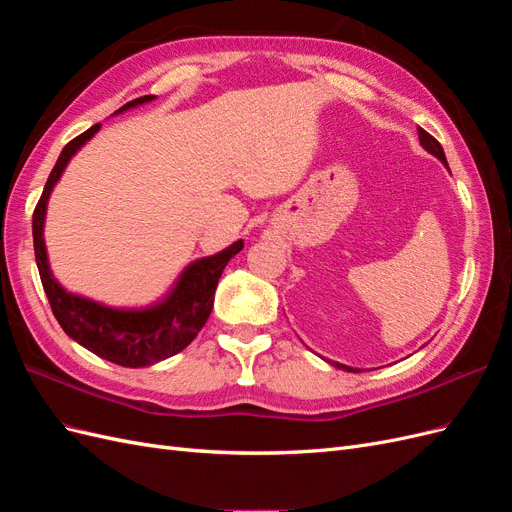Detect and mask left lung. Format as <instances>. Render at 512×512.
<instances>
[{
	"mask_svg": "<svg viewBox=\"0 0 512 512\" xmlns=\"http://www.w3.org/2000/svg\"><path fill=\"white\" fill-rule=\"evenodd\" d=\"M418 138H421V145H423V149H425L427 153H431L433 158H438V160L446 166L448 173H451V168H448V162H446V156H444V149H442V145L436 141V138H433L431 134H427L423 128H418ZM329 363H331L333 367H337V369L352 371V374H356V371H361V369H354V367H348V365L337 363V361H329Z\"/></svg>",
	"mask_w": 512,
	"mask_h": 512,
	"instance_id": "1",
	"label": "left lung"
}]
</instances>
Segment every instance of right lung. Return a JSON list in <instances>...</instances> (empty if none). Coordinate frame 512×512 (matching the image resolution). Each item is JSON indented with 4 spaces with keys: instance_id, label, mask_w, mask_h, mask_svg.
Listing matches in <instances>:
<instances>
[{
    "instance_id": "right-lung-1",
    "label": "right lung",
    "mask_w": 512,
    "mask_h": 512,
    "mask_svg": "<svg viewBox=\"0 0 512 512\" xmlns=\"http://www.w3.org/2000/svg\"><path fill=\"white\" fill-rule=\"evenodd\" d=\"M153 100H156V96L136 98L123 104L115 115ZM100 128L102 123H96V126H91L87 132L76 136L74 141L61 149L51 175L46 179L32 224L36 265L53 314L68 337H72L76 344H81L89 352L98 354L100 359L123 367H147L188 348L198 331L205 327L213 309L215 286H218L228 260L243 250V239L230 243L218 254L190 262L179 273L173 286L166 290V294H162V299L145 307L106 305L61 286L53 275L49 254H46V207H49L51 192L55 190L61 175H64L70 160L87 141L98 134Z\"/></svg>"
}]
</instances>
